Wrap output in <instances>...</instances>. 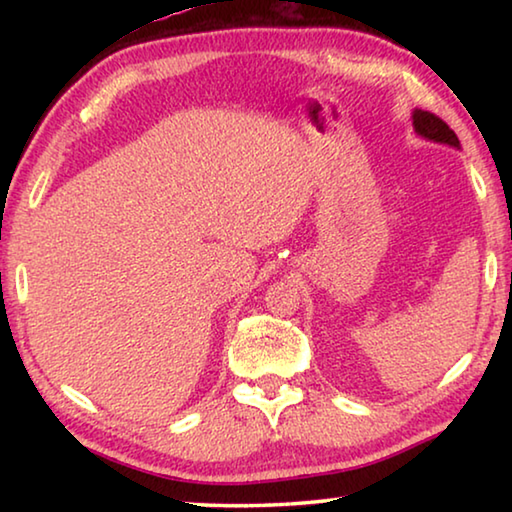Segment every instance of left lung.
Listing matches in <instances>:
<instances>
[{
    "label": "left lung",
    "mask_w": 512,
    "mask_h": 512,
    "mask_svg": "<svg viewBox=\"0 0 512 512\" xmlns=\"http://www.w3.org/2000/svg\"><path fill=\"white\" fill-rule=\"evenodd\" d=\"M413 128H415V133L424 137V140L454 146V149L461 146V142H458V137L452 128H449L443 119L431 115V112H427V110H413Z\"/></svg>",
    "instance_id": "left-lung-1"
}]
</instances>
